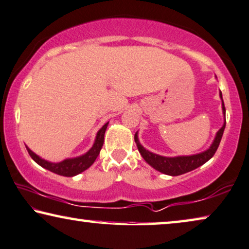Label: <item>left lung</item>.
Wrapping results in <instances>:
<instances>
[{
	"mask_svg": "<svg viewBox=\"0 0 249 249\" xmlns=\"http://www.w3.org/2000/svg\"><path fill=\"white\" fill-rule=\"evenodd\" d=\"M220 97H221L222 99L221 92H220ZM222 110H223V114L226 115V108H225V104H223V100H222ZM225 127H226V121L222 127L219 129L218 133H216L214 141H213L212 145L210 146V149H208L204 152L198 153V155H193V156L174 157V158L158 156L148 151V150H145L141 144H140L139 139H138V133H135L134 140H135L136 145H138L140 153H141V156L143 157V159H144L150 166H152L155 169H157L162 174L170 175V176H178V175H183L185 173H188V171L196 169V168L202 166V164H204L206 161H209L213 156H214V153L219 148L220 142H221V138L223 135Z\"/></svg>",
	"mask_w": 249,
	"mask_h": 249,
	"instance_id": "obj_1",
	"label": "left lung"
}]
</instances>
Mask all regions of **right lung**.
I'll return each instance as SVG.
<instances>
[{
  "label": "right lung",
  "instance_id": "obj_1",
  "mask_svg": "<svg viewBox=\"0 0 249 249\" xmlns=\"http://www.w3.org/2000/svg\"><path fill=\"white\" fill-rule=\"evenodd\" d=\"M108 126V123L105 124L103 127L99 129V132L97 133L96 141H94V144L92 148H91L86 155L81 157H78V158L73 159H66L62 162L58 163H53L48 162V161L41 159L38 157L36 153H34L30 149H28V153L38 164H40L41 167H44L45 169L51 170L52 173H55L57 175H61V176H66V177H72L75 176L82 171H85L94 162V160L97 159V157L99 156V152L101 148H103L104 144V138H105V132H106V128Z\"/></svg>",
  "mask_w": 249,
  "mask_h": 249
}]
</instances>
